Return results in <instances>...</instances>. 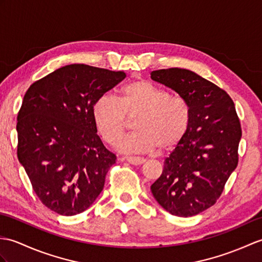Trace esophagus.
I'll use <instances>...</instances> for the list:
<instances>
[{
    "instance_id": "esophagus-1",
    "label": "esophagus",
    "mask_w": 262,
    "mask_h": 262,
    "mask_svg": "<svg viewBox=\"0 0 262 262\" xmlns=\"http://www.w3.org/2000/svg\"><path fill=\"white\" fill-rule=\"evenodd\" d=\"M125 159L127 162L133 164V165H141V164H143L146 161L144 157H139V156H126Z\"/></svg>"
}]
</instances>
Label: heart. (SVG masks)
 Returning <instances> with one entry per match:
<instances>
[{
  "label": "heart",
  "instance_id": "heart-1",
  "mask_svg": "<svg viewBox=\"0 0 262 262\" xmlns=\"http://www.w3.org/2000/svg\"><path fill=\"white\" fill-rule=\"evenodd\" d=\"M93 118L99 135L111 146L118 144L134 121L136 133L118 146L124 153H143L157 146L166 151L184 138L190 109L181 97L139 79L123 88L118 100L109 95L99 97L93 106Z\"/></svg>",
  "mask_w": 262,
  "mask_h": 262
}]
</instances>
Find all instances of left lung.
Segmentation results:
<instances>
[{
  "label": "left lung",
  "instance_id": "1",
  "mask_svg": "<svg viewBox=\"0 0 262 262\" xmlns=\"http://www.w3.org/2000/svg\"><path fill=\"white\" fill-rule=\"evenodd\" d=\"M150 78L176 91L190 109L188 129L165 159L151 193L171 214L196 215L216 202L238 165L242 132L233 100L187 69L155 70Z\"/></svg>",
  "mask_w": 262,
  "mask_h": 262
}]
</instances>
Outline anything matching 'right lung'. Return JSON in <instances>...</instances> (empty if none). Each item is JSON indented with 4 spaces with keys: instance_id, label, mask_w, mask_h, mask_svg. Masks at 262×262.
<instances>
[{
    "instance_id": "add662e5",
    "label": "right lung",
    "mask_w": 262,
    "mask_h": 262,
    "mask_svg": "<svg viewBox=\"0 0 262 262\" xmlns=\"http://www.w3.org/2000/svg\"><path fill=\"white\" fill-rule=\"evenodd\" d=\"M125 77L124 71L74 63L33 82L24 95L17 159L36 196L58 214L87 210L116 163L97 135L93 106Z\"/></svg>"
}]
</instances>
